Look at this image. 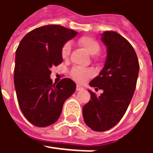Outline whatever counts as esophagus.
<instances>
[{"instance_id":"1","label":"esophagus","mask_w":153,"mask_h":153,"mask_svg":"<svg viewBox=\"0 0 153 153\" xmlns=\"http://www.w3.org/2000/svg\"><path fill=\"white\" fill-rule=\"evenodd\" d=\"M81 90H83V87L80 86L79 85H77V86H76V91H81Z\"/></svg>"}]
</instances>
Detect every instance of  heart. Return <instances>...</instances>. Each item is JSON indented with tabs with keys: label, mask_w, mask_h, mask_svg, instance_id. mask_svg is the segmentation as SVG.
I'll use <instances>...</instances> for the list:
<instances>
[{
	"label": "heart",
	"mask_w": 153,
	"mask_h": 153,
	"mask_svg": "<svg viewBox=\"0 0 153 153\" xmlns=\"http://www.w3.org/2000/svg\"><path fill=\"white\" fill-rule=\"evenodd\" d=\"M79 45L84 48L91 55H96L100 51V45L97 40L91 36H84L79 40ZM71 51V45L69 43L64 44L61 50V56L62 59L67 60L69 56ZM93 73L91 69L86 68H73L70 71V76L71 78L77 82H84L92 76Z\"/></svg>",
	"instance_id": "obj_1"
}]
</instances>
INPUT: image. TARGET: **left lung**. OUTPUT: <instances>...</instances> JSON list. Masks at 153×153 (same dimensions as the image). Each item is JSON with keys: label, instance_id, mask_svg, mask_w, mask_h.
Returning <instances> with one entry per match:
<instances>
[{"label": "left lung", "instance_id": "8db88e82", "mask_svg": "<svg viewBox=\"0 0 153 153\" xmlns=\"http://www.w3.org/2000/svg\"><path fill=\"white\" fill-rule=\"evenodd\" d=\"M102 40L107 46L105 65L90 85L103 93L97 97L89 91L91 100L83 107L84 121L95 131L111 129L123 118L133 97L140 68L133 46L122 35L105 31Z\"/></svg>", "mask_w": 153, "mask_h": 153}]
</instances>
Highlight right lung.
I'll return each instance as SVG.
<instances>
[{
    "mask_svg": "<svg viewBox=\"0 0 153 153\" xmlns=\"http://www.w3.org/2000/svg\"><path fill=\"white\" fill-rule=\"evenodd\" d=\"M78 32L50 24L26 34L16 51L14 85L24 117L37 127L54 124L63 103L75 91L76 85L64 78L57 84L50 79L51 68L62 62L61 50Z\"/></svg>",
    "mask_w": 153,
    "mask_h": 153,
    "instance_id": "1",
    "label": "right lung"
}]
</instances>
